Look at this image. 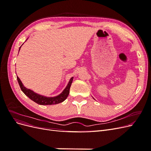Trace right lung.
<instances>
[{"label": "right lung", "mask_w": 151, "mask_h": 151, "mask_svg": "<svg viewBox=\"0 0 151 151\" xmlns=\"http://www.w3.org/2000/svg\"><path fill=\"white\" fill-rule=\"evenodd\" d=\"M21 46L20 47L19 50H20ZM73 78H74V77H72V78L70 79L67 87L64 89V90L62 91V93L61 94H60L59 95L57 96H55V97H46V96H44L36 93L34 92V91H33L31 89H27L26 87H24V85L22 84V82L21 81L19 77H17L18 83H19L21 89L22 90V92H23L25 94V95L27 96H28L29 99H31L32 101H33L34 102L38 104H41V105L56 104L60 103L63 102V101H65L68 96V94H69L70 88L71 86V84L72 83Z\"/></svg>", "instance_id": "right-lung-1"}]
</instances>
